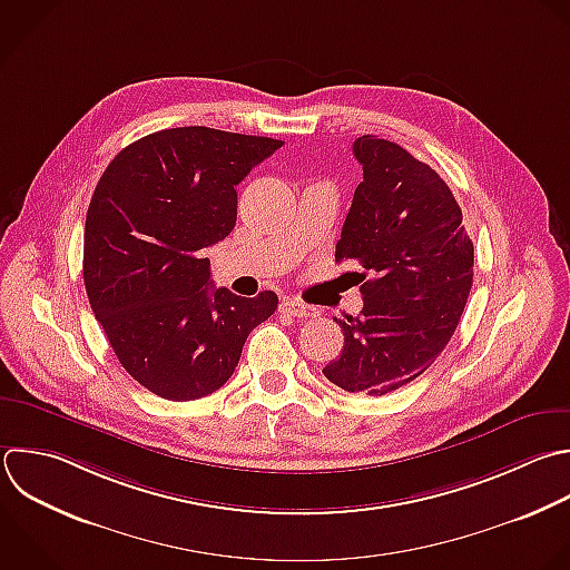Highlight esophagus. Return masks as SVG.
<instances>
[{
    "mask_svg": "<svg viewBox=\"0 0 570 570\" xmlns=\"http://www.w3.org/2000/svg\"><path fill=\"white\" fill-rule=\"evenodd\" d=\"M281 312L289 314V316H296V318H314V316H318V309L314 305H307V303L296 301V298H285L281 303Z\"/></svg>",
    "mask_w": 570,
    "mask_h": 570,
    "instance_id": "esophagus-1",
    "label": "esophagus"
}]
</instances>
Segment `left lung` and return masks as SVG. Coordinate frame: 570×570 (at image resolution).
Segmentation results:
<instances>
[{"label": "left lung", "instance_id": "obj_1", "mask_svg": "<svg viewBox=\"0 0 570 570\" xmlns=\"http://www.w3.org/2000/svg\"><path fill=\"white\" fill-rule=\"evenodd\" d=\"M352 151L363 183L334 256L363 269L354 272L363 309L334 318L345 338L323 374L345 392L383 396L423 374L448 345L472 287L474 249L434 169L376 136L356 138Z\"/></svg>", "mask_w": 570, "mask_h": 570}]
</instances>
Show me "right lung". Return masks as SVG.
I'll return each mask as SVG.
<instances>
[{
  "label": "right lung",
  "instance_id": "right-lung-1",
  "mask_svg": "<svg viewBox=\"0 0 570 570\" xmlns=\"http://www.w3.org/2000/svg\"><path fill=\"white\" fill-rule=\"evenodd\" d=\"M281 140L180 127L125 147L85 227V285L122 367L149 392L194 401L234 374L249 332L276 307L212 287L203 249L236 225V185Z\"/></svg>",
  "mask_w": 570,
  "mask_h": 570
}]
</instances>
